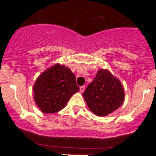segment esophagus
<instances>
[{"label": "esophagus", "mask_w": 156, "mask_h": 156, "mask_svg": "<svg viewBox=\"0 0 156 156\" xmlns=\"http://www.w3.org/2000/svg\"><path fill=\"white\" fill-rule=\"evenodd\" d=\"M84 90H85V87H84V86L80 87V93H83L84 91Z\"/></svg>", "instance_id": "34e87169"}]
</instances>
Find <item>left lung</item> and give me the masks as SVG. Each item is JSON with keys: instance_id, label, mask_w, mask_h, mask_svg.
I'll use <instances>...</instances> for the list:
<instances>
[{"instance_id": "left-lung-1", "label": "left lung", "mask_w": 156, "mask_h": 156, "mask_svg": "<svg viewBox=\"0 0 156 156\" xmlns=\"http://www.w3.org/2000/svg\"><path fill=\"white\" fill-rule=\"evenodd\" d=\"M83 97L90 110L102 117L108 115L122 106L125 92L120 80L108 69H100L83 93Z\"/></svg>"}]
</instances>
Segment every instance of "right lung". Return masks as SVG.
<instances>
[{
  "label": "right lung",
  "mask_w": 156,
  "mask_h": 156,
  "mask_svg": "<svg viewBox=\"0 0 156 156\" xmlns=\"http://www.w3.org/2000/svg\"><path fill=\"white\" fill-rule=\"evenodd\" d=\"M78 90L73 72L69 67L59 63L54 64L42 72L33 86L34 102L45 114L62 110Z\"/></svg>",
  "instance_id": "1"
}]
</instances>
